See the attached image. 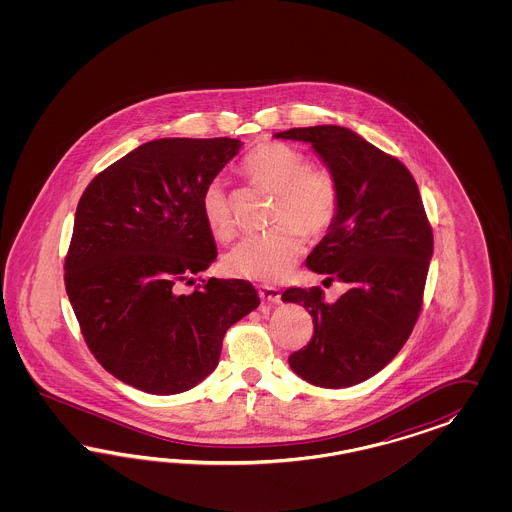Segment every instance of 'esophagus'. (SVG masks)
Wrapping results in <instances>:
<instances>
[{"mask_svg":"<svg viewBox=\"0 0 512 512\" xmlns=\"http://www.w3.org/2000/svg\"><path fill=\"white\" fill-rule=\"evenodd\" d=\"M259 296H261V300H263V302L270 304V306H274V304H279V302H281V291H279L278 287L261 285V287H259Z\"/></svg>","mask_w":512,"mask_h":512,"instance_id":"34e87169","label":"esophagus"}]
</instances>
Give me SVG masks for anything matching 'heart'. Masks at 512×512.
<instances>
[{
	"mask_svg": "<svg viewBox=\"0 0 512 512\" xmlns=\"http://www.w3.org/2000/svg\"><path fill=\"white\" fill-rule=\"evenodd\" d=\"M242 172L276 193L270 233L244 236L223 259L227 274L274 283L285 278L304 249V234H325L340 212V186L332 172L308 165L306 155L283 142H264L249 152ZM202 217L217 240L234 234V214L221 182L204 187Z\"/></svg>",
	"mask_w": 512,
	"mask_h": 512,
	"instance_id": "1",
	"label": "heart"
}]
</instances>
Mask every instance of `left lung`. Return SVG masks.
<instances>
[{"label": "left lung", "instance_id": "obj_1", "mask_svg": "<svg viewBox=\"0 0 512 512\" xmlns=\"http://www.w3.org/2000/svg\"><path fill=\"white\" fill-rule=\"evenodd\" d=\"M274 137L310 142L338 180L340 212L306 266L347 285L332 304L321 287H289L281 295L313 317L310 343L289 366L315 387H353L381 372L413 332L434 251L432 227L407 167L351 129L295 127Z\"/></svg>", "mask_w": 512, "mask_h": 512}]
</instances>
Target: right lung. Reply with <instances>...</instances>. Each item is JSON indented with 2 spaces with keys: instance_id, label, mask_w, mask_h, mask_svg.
I'll list each match as a JSON object with an SVG mask.
<instances>
[{
  "instance_id": "obj_1",
  "label": "right lung",
  "mask_w": 512,
  "mask_h": 512,
  "mask_svg": "<svg viewBox=\"0 0 512 512\" xmlns=\"http://www.w3.org/2000/svg\"><path fill=\"white\" fill-rule=\"evenodd\" d=\"M238 139L146 142L82 193L65 257V291L97 362L116 379L169 396L216 370L223 336L259 306L244 279L182 285L216 261L204 187Z\"/></svg>"
}]
</instances>
